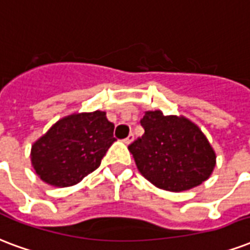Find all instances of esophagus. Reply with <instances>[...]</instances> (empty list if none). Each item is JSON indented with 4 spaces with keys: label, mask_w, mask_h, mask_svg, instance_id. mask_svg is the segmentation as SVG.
<instances>
[{
    "label": "esophagus",
    "mask_w": 250,
    "mask_h": 250,
    "mask_svg": "<svg viewBox=\"0 0 250 250\" xmlns=\"http://www.w3.org/2000/svg\"><path fill=\"white\" fill-rule=\"evenodd\" d=\"M133 140H134V136H133V134H129V136H127L126 138L124 140V142H125L126 145H129V144H132Z\"/></svg>",
    "instance_id": "esophagus-1"
}]
</instances>
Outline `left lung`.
Listing matches in <instances>:
<instances>
[{"label": "left lung", "mask_w": 250, "mask_h": 250, "mask_svg": "<svg viewBox=\"0 0 250 250\" xmlns=\"http://www.w3.org/2000/svg\"><path fill=\"white\" fill-rule=\"evenodd\" d=\"M145 134L129 146L138 171L155 187L181 192L211 176L216 153L200 127L185 116L147 110L141 120Z\"/></svg>", "instance_id": "8db88e82"}]
</instances>
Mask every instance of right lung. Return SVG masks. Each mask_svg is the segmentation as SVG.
Instances as JSON below:
<instances>
[{
	"label": "right lung",
	"mask_w": 250,
	"mask_h": 250,
	"mask_svg": "<svg viewBox=\"0 0 250 250\" xmlns=\"http://www.w3.org/2000/svg\"><path fill=\"white\" fill-rule=\"evenodd\" d=\"M103 110L72 113L56 121L31 146V166L54 187L78 185L100 166L116 138Z\"/></svg>",
	"instance_id": "right-lung-1"
}]
</instances>
